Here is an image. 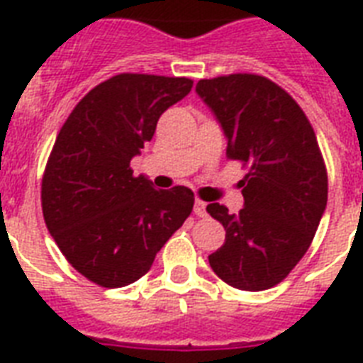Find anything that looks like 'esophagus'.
<instances>
[{
  "mask_svg": "<svg viewBox=\"0 0 363 363\" xmlns=\"http://www.w3.org/2000/svg\"><path fill=\"white\" fill-rule=\"evenodd\" d=\"M194 213H196L198 216L207 215V203H205V201H201V199H198V201H196V205H194Z\"/></svg>",
  "mask_w": 363,
  "mask_h": 363,
  "instance_id": "34e87169",
  "label": "esophagus"
}]
</instances>
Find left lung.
<instances>
[{"label": "left lung", "instance_id": "1", "mask_svg": "<svg viewBox=\"0 0 363 363\" xmlns=\"http://www.w3.org/2000/svg\"><path fill=\"white\" fill-rule=\"evenodd\" d=\"M196 92L220 122L228 158L248 169L238 215L207 205L226 230L209 264L230 286L267 290L303 258L326 209L328 173L315 130L292 96L262 75L201 79Z\"/></svg>", "mask_w": 363, "mask_h": 363}]
</instances>
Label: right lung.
I'll list each match as a JSON object with an SVG mask.
<instances>
[{
	"instance_id": "1",
	"label": "right lung",
	"mask_w": 363,
	"mask_h": 363,
	"mask_svg": "<svg viewBox=\"0 0 363 363\" xmlns=\"http://www.w3.org/2000/svg\"><path fill=\"white\" fill-rule=\"evenodd\" d=\"M192 84L186 77H111L77 104L56 137L41 182L45 224L65 259L99 286L141 279L192 213L190 188L156 190L130 167L162 113Z\"/></svg>"
}]
</instances>
